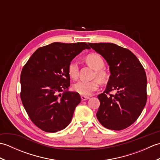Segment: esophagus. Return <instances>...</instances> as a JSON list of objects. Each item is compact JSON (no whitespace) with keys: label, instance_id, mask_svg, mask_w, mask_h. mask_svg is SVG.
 <instances>
[{"label":"esophagus","instance_id":"1","mask_svg":"<svg viewBox=\"0 0 160 160\" xmlns=\"http://www.w3.org/2000/svg\"><path fill=\"white\" fill-rule=\"evenodd\" d=\"M89 97L88 96H81V99H82V101H84V100H89Z\"/></svg>","mask_w":160,"mask_h":160}]
</instances>
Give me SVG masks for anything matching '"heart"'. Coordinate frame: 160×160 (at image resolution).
I'll list each match as a JSON object with an SVG mask.
<instances>
[{
	"label": "heart",
	"instance_id": "b5f03b06",
	"mask_svg": "<svg viewBox=\"0 0 160 160\" xmlns=\"http://www.w3.org/2000/svg\"><path fill=\"white\" fill-rule=\"evenodd\" d=\"M86 62L89 65L96 69V77L100 81H104L107 78L106 71L103 69L104 66V61L103 58L97 53H91L88 54L86 57ZM68 72L69 76L73 79H76L79 74V67L77 61H71L68 67ZM100 87L99 81L98 80H93L91 81L79 80L73 84V89L76 93L82 96H90L94 91L98 89Z\"/></svg>",
	"mask_w": 160,
	"mask_h": 160
}]
</instances>
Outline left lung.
<instances>
[{
    "label": "left lung",
    "mask_w": 160,
    "mask_h": 160,
    "mask_svg": "<svg viewBox=\"0 0 160 160\" xmlns=\"http://www.w3.org/2000/svg\"><path fill=\"white\" fill-rule=\"evenodd\" d=\"M104 58L111 76L106 89L98 95L96 116L105 128L120 131L137 120L147 103V76L143 66L130 50L113 43H89ZM112 90H116L115 95Z\"/></svg>",
    "instance_id": "1"
}]
</instances>
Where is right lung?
Returning a JSON list of instances; mask_svg holds the SVG:
<instances>
[{
	"instance_id": "right-lung-1",
	"label": "right lung",
	"mask_w": 160,
	"mask_h": 160,
	"mask_svg": "<svg viewBox=\"0 0 160 160\" xmlns=\"http://www.w3.org/2000/svg\"><path fill=\"white\" fill-rule=\"evenodd\" d=\"M85 49H91L86 42H53L38 48L24 65L20 98L30 120L41 130L56 132L71 122L81 98L67 91L68 67Z\"/></svg>"
}]
</instances>
